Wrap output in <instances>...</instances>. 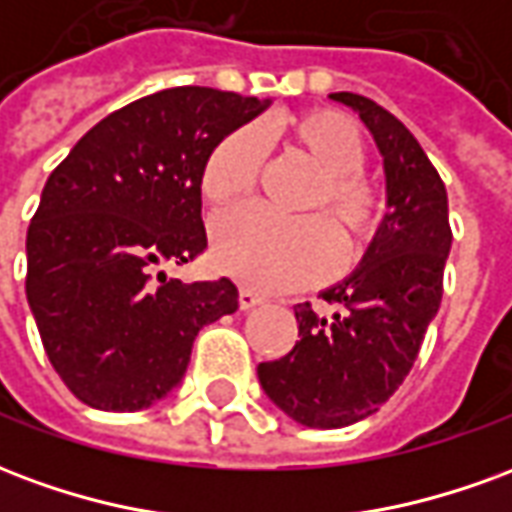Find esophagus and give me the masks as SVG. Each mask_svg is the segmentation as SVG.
<instances>
[{"label": "esophagus", "mask_w": 512, "mask_h": 512, "mask_svg": "<svg viewBox=\"0 0 512 512\" xmlns=\"http://www.w3.org/2000/svg\"><path fill=\"white\" fill-rule=\"evenodd\" d=\"M257 304H263V296H257L255 290H249V288L238 290V307H241V310H252V307H257Z\"/></svg>", "instance_id": "1"}]
</instances>
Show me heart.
Here are the masks:
<instances>
[{"mask_svg":"<svg viewBox=\"0 0 512 512\" xmlns=\"http://www.w3.org/2000/svg\"><path fill=\"white\" fill-rule=\"evenodd\" d=\"M318 169L307 208H326L348 249L373 241L384 224L386 202L362 175L367 147L351 117L318 109L282 120L277 128ZM263 164V139L238 128L213 147L202 167V197L230 208L252 194ZM340 244L329 219L318 213L285 219L263 208L224 213L213 227V260L230 277L257 290H293L323 279L337 263Z\"/></svg>","mask_w":512,"mask_h":512,"instance_id":"b5f03b06","label":"heart"}]
</instances>
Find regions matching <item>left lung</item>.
<instances>
[{
    "mask_svg": "<svg viewBox=\"0 0 512 512\" xmlns=\"http://www.w3.org/2000/svg\"><path fill=\"white\" fill-rule=\"evenodd\" d=\"M329 98L359 112L376 139L389 213L354 274L321 293L334 310L296 304V345L257 365L271 403L307 428L354 425L395 395L439 312L452 246L447 189L414 134L365 95Z\"/></svg>",
    "mask_w": 512,
    "mask_h": 512,
    "instance_id": "8db88e82",
    "label": "left lung"
}]
</instances>
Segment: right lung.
Listing matches in <instances>:
<instances>
[{
    "label": "right lung",
    "mask_w": 512,
    "mask_h": 512,
    "mask_svg": "<svg viewBox=\"0 0 512 512\" xmlns=\"http://www.w3.org/2000/svg\"><path fill=\"white\" fill-rule=\"evenodd\" d=\"M268 104L213 87L145 95L90 128L49 175L27 230V301L82 403L156 406L186 376L202 326L238 310L227 277L183 282L161 263L208 246L205 158Z\"/></svg>",
    "instance_id": "1"
}]
</instances>
